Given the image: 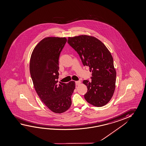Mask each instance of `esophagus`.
Wrapping results in <instances>:
<instances>
[{
	"instance_id": "obj_1",
	"label": "esophagus",
	"mask_w": 146,
	"mask_h": 146,
	"mask_svg": "<svg viewBox=\"0 0 146 146\" xmlns=\"http://www.w3.org/2000/svg\"><path fill=\"white\" fill-rule=\"evenodd\" d=\"M75 83H76V86H78V85H79L81 84V81H76Z\"/></svg>"
}]
</instances>
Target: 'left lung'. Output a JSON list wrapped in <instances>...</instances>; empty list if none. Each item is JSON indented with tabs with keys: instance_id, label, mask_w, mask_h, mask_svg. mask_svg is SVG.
Segmentation results:
<instances>
[{
	"instance_id": "1",
	"label": "left lung",
	"mask_w": 146,
	"mask_h": 146,
	"mask_svg": "<svg viewBox=\"0 0 146 146\" xmlns=\"http://www.w3.org/2000/svg\"><path fill=\"white\" fill-rule=\"evenodd\" d=\"M67 42L92 72L91 81L83 82L88 89L85 99L95 107L107 104L115 91L116 78L113 58L109 50L99 39L86 35L69 37Z\"/></svg>"
}]
</instances>
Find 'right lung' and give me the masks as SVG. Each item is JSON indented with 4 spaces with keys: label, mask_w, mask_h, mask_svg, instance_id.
<instances>
[{
    "label": "right lung",
    "mask_w": 146,
    "mask_h": 146,
    "mask_svg": "<svg viewBox=\"0 0 146 146\" xmlns=\"http://www.w3.org/2000/svg\"><path fill=\"white\" fill-rule=\"evenodd\" d=\"M66 42L65 37H46L35 47L30 58V75L35 90L42 102L55 113L69 109L75 89L74 81L58 83L59 58Z\"/></svg>",
    "instance_id": "add662e5"
}]
</instances>
